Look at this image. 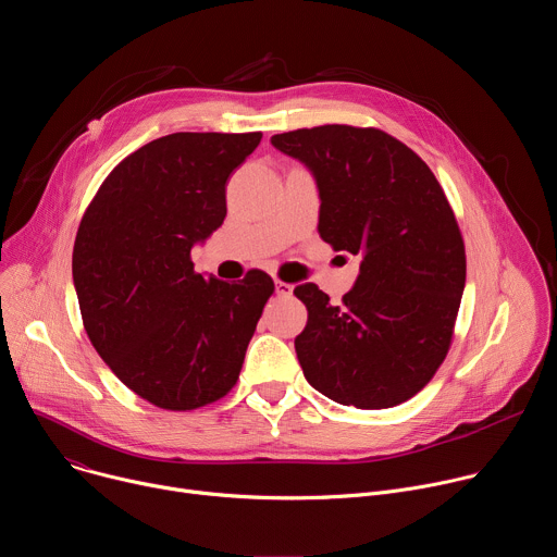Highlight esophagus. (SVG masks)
Wrapping results in <instances>:
<instances>
[{
	"instance_id": "34e87169",
	"label": "esophagus",
	"mask_w": 557,
	"mask_h": 557,
	"mask_svg": "<svg viewBox=\"0 0 557 557\" xmlns=\"http://www.w3.org/2000/svg\"><path fill=\"white\" fill-rule=\"evenodd\" d=\"M275 293H277L280 297H290V295H293V284L282 282V280H275Z\"/></svg>"
}]
</instances>
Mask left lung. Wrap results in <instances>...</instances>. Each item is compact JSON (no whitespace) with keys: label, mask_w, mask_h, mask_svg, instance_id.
<instances>
[{"label":"left lung","mask_w":557,"mask_h":557,"mask_svg":"<svg viewBox=\"0 0 557 557\" xmlns=\"http://www.w3.org/2000/svg\"><path fill=\"white\" fill-rule=\"evenodd\" d=\"M320 189V235L361 256L339 306L317 284L293 293L308 322L295 337L306 381L359 410L399 406L443 363L465 288V245L432 170L401 140L352 125L275 134Z\"/></svg>","instance_id":"1"}]
</instances>
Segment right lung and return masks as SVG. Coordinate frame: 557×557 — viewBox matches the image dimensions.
Returning <instances> with one entry per match:
<instances>
[{
  "mask_svg": "<svg viewBox=\"0 0 557 557\" xmlns=\"http://www.w3.org/2000/svg\"><path fill=\"white\" fill-rule=\"evenodd\" d=\"M262 134L176 132L110 172L86 209L72 277L86 333L110 370L156 408L187 412L231 392L264 304V271L237 284L194 271L222 224L226 181Z\"/></svg>",
  "mask_w": 557,
  "mask_h": 557,
  "instance_id": "add662e5",
  "label": "right lung"
}]
</instances>
